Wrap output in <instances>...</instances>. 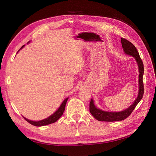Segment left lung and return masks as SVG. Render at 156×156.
I'll list each match as a JSON object with an SVG mask.
<instances>
[{
  "label": "left lung",
  "mask_w": 156,
  "mask_h": 156,
  "mask_svg": "<svg viewBox=\"0 0 156 156\" xmlns=\"http://www.w3.org/2000/svg\"><path fill=\"white\" fill-rule=\"evenodd\" d=\"M122 47L123 48V50L126 54L131 55L134 57L135 60L137 62L138 65L139 72V92L138 96L135 101L129 108H126L125 110L120 111V112H108L101 110L100 108L96 107V106L94 104V101L91 99L90 102V112L92 115L97 119L100 121H107V122H112V121H119L124 120L126 118H127L129 115L131 114V112L135 109L137 105L140 102L142 97L144 96V87L143 83V75L144 72V64L141 59L140 54L136 48L135 45L129 41L127 39L124 38H121V39Z\"/></svg>",
  "instance_id": "obj_1"
}]
</instances>
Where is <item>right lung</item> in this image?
<instances>
[{"label":"right lung","instance_id":"1","mask_svg":"<svg viewBox=\"0 0 156 156\" xmlns=\"http://www.w3.org/2000/svg\"><path fill=\"white\" fill-rule=\"evenodd\" d=\"M28 43H29V41ZM23 47H24V45H23L21 48V49H22ZM68 98H66L65 100L63 101L62 105H60V107H59V108L54 112V114H52L51 116H49V117L44 119V120L39 121H33L31 120H29V119H26L25 117H24V119L30 124L34 125V126H37V127H40V126H44V125H47L49 124L54 123V122L57 121L58 119L61 117V116L63 115V113H64V110H65L66 104V102H67V101H68Z\"/></svg>","mask_w":156,"mask_h":156}]
</instances>
